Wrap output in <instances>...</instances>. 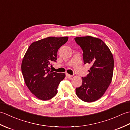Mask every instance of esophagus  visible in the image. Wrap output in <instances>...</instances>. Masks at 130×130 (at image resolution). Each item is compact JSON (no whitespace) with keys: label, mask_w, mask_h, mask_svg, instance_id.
Here are the masks:
<instances>
[{"label":"esophagus","mask_w":130,"mask_h":130,"mask_svg":"<svg viewBox=\"0 0 130 130\" xmlns=\"http://www.w3.org/2000/svg\"><path fill=\"white\" fill-rule=\"evenodd\" d=\"M66 76H67V78H71L73 77L72 75H70V74H66Z\"/></svg>","instance_id":"34e87169"}]
</instances>
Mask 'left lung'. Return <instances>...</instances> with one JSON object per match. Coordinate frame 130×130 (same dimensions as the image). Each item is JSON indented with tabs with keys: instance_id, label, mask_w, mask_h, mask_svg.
I'll return each instance as SVG.
<instances>
[{
	"instance_id": "left-lung-1",
	"label": "left lung",
	"mask_w": 130,
	"mask_h": 130,
	"mask_svg": "<svg viewBox=\"0 0 130 130\" xmlns=\"http://www.w3.org/2000/svg\"><path fill=\"white\" fill-rule=\"evenodd\" d=\"M82 49L84 63L91 68L82 84L76 88L77 96L85 102H92L102 96L111 84L114 68L113 57L103 41L91 36L74 38Z\"/></svg>"
}]
</instances>
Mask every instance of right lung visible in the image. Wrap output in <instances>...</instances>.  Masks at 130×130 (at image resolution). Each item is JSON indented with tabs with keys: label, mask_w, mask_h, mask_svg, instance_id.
Instances as JSON below:
<instances>
[{
	"label": "right lung",
	"mask_w": 130,
	"mask_h": 130,
	"mask_svg": "<svg viewBox=\"0 0 130 130\" xmlns=\"http://www.w3.org/2000/svg\"><path fill=\"white\" fill-rule=\"evenodd\" d=\"M68 37H49L33 42L29 46L22 62V73L31 92L42 101L49 100L56 95L57 87L65 77L64 73L50 70L52 61L56 62L61 46Z\"/></svg>",
	"instance_id": "obj_1"
}]
</instances>
